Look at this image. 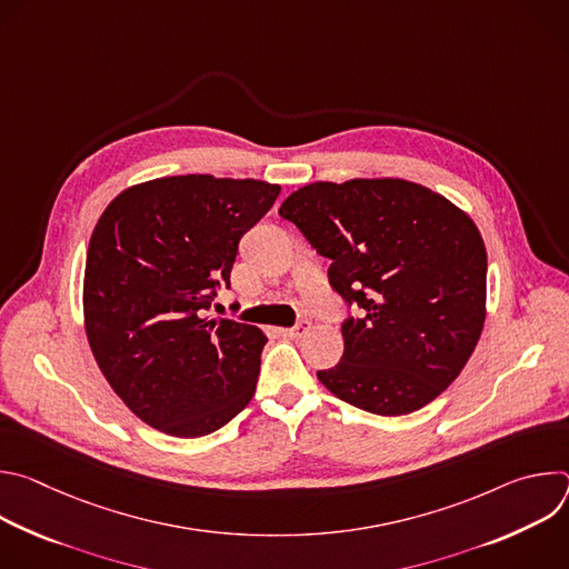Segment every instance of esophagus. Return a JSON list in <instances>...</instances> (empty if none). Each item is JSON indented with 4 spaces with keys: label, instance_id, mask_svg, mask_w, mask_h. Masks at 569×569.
<instances>
[{
    "label": "esophagus",
    "instance_id": "34e87169",
    "mask_svg": "<svg viewBox=\"0 0 569 569\" xmlns=\"http://www.w3.org/2000/svg\"><path fill=\"white\" fill-rule=\"evenodd\" d=\"M310 331V321H299L292 329H283V336L288 338H303Z\"/></svg>",
    "mask_w": 569,
    "mask_h": 569
}]
</instances>
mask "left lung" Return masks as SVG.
Masks as SVG:
<instances>
[{"instance_id": "left-lung-1", "label": "left lung", "mask_w": 569, "mask_h": 569, "mask_svg": "<svg viewBox=\"0 0 569 569\" xmlns=\"http://www.w3.org/2000/svg\"><path fill=\"white\" fill-rule=\"evenodd\" d=\"M329 281L362 317L342 323V360L319 382L356 408L400 417L432 402L466 367L486 319V248L472 218L400 178L312 182L281 209Z\"/></svg>"}]
</instances>
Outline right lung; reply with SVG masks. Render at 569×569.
Returning a JSON list of instances; mask_svg holds the SVG:
<instances>
[{
  "label": "right lung",
  "instance_id": "obj_1",
  "mask_svg": "<svg viewBox=\"0 0 569 569\" xmlns=\"http://www.w3.org/2000/svg\"><path fill=\"white\" fill-rule=\"evenodd\" d=\"M281 187L213 176L157 178L121 191L88 248L83 317L110 387L150 428L198 439L248 408L266 333L211 317L238 240Z\"/></svg>",
  "mask_w": 569,
  "mask_h": 569
}]
</instances>
